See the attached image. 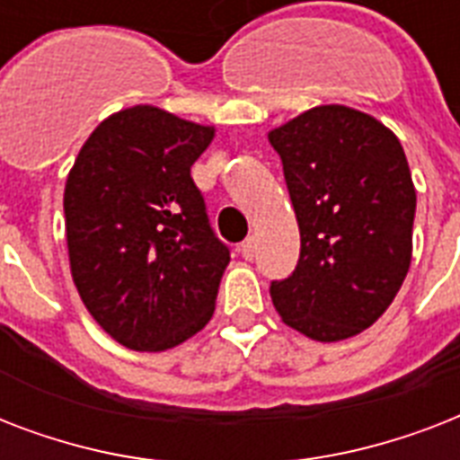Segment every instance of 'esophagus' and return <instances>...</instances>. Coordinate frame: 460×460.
<instances>
[{
	"label": "esophagus",
	"instance_id": "34e87169",
	"mask_svg": "<svg viewBox=\"0 0 460 460\" xmlns=\"http://www.w3.org/2000/svg\"><path fill=\"white\" fill-rule=\"evenodd\" d=\"M238 251H241V255H243L245 260H252L255 258V238H245L243 243H241V248H238Z\"/></svg>",
	"mask_w": 460,
	"mask_h": 460
}]
</instances>
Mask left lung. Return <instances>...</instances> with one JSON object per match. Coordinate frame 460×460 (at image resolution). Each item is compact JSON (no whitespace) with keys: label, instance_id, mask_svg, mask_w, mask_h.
<instances>
[{"label":"left lung","instance_id":"obj_1","mask_svg":"<svg viewBox=\"0 0 460 460\" xmlns=\"http://www.w3.org/2000/svg\"><path fill=\"white\" fill-rule=\"evenodd\" d=\"M301 229V258L270 294L288 327L341 341L382 317L413 255L415 188L399 138L322 104L270 131Z\"/></svg>","mask_w":460,"mask_h":460}]
</instances>
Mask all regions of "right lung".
<instances>
[{
  "label": "right lung",
  "mask_w": 460,
  "mask_h": 460,
  "mask_svg": "<svg viewBox=\"0 0 460 460\" xmlns=\"http://www.w3.org/2000/svg\"><path fill=\"white\" fill-rule=\"evenodd\" d=\"M212 138V126L138 104L104 119L68 172L74 284L93 320L126 349H173L215 313L231 255L190 176Z\"/></svg>",
  "instance_id": "add662e5"
}]
</instances>
